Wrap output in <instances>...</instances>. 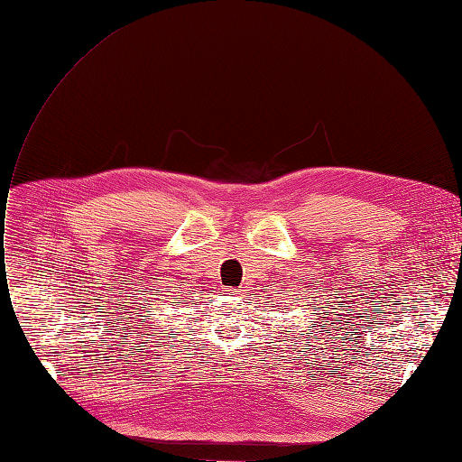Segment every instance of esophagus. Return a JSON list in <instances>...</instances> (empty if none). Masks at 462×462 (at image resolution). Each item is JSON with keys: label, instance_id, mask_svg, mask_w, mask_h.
Instances as JSON below:
<instances>
[{"label": "esophagus", "instance_id": "obj_1", "mask_svg": "<svg viewBox=\"0 0 462 462\" xmlns=\"http://www.w3.org/2000/svg\"><path fill=\"white\" fill-rule=\"evenodd\" d=\"M242 293H244V289H234V287L226 289V295H230V297H234V299H237V297H242Z\"/></svg>", "mask_w": 462, "mask_h": 462}]
</instances>
